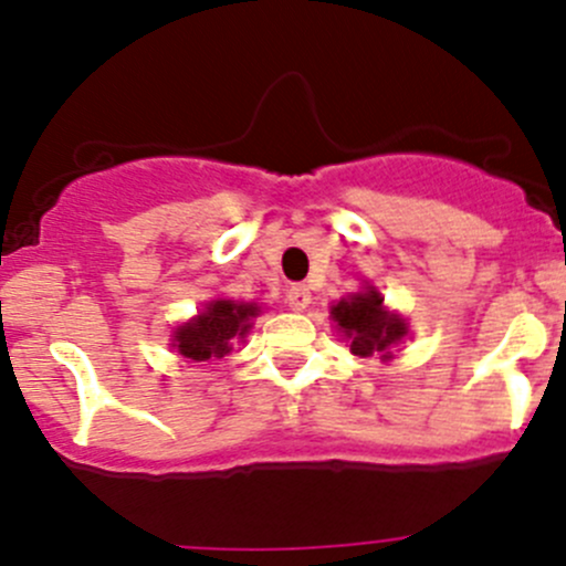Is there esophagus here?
I'll return each mask as SVG.
<instances>
[{"instance_id":"esophagus-1","label":"esophagus","mask_w":566,"mask_h":566,"mask_svg":"<svg viewBox=\"0 0 566 566\" xmlns=\"http://www.w3.org/2000/svg\"><path fill=\"white\" fill-rule=\"evenodd\" d=\"M287 304H290V310L304 312L306 306L312 304V293H310V287H304V284H293V287L287 290Z\"/></svg>"}]
</instances>
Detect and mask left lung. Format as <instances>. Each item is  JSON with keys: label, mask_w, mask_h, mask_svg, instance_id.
I'll return each instance as SVG.
<instances>
[{"label": "left lung", "mask_w": 566, "mask_h": 566, "mask_svg": "<svg viewBox=\"0 0 566 566\" xmlns=\"http://www.w3.org/2000/svg\"><path fill=\"white\" fill-rule=\"evenodd\" d=\"M339 328L350 339V350L356 356H389V350L405 336L402 317L389 315L384 310V298L378 290L356 293L342 298L331 310Z\"/></svg>", "instance_id": "8db88e82"}]
</instances>
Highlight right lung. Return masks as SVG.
<instances>
[{"mask_svg":"<svg viewBox=\"0 0 566 566\" xmlns=\"http://www.w3.org/2000/svg\"><path fill=\"white\" fill-rule=\"evenodd\" d=\"M256 315V306L235 304V301H216L191 323L180 325L175 334L177 353L191 361L224 358L232 350V339L251 328L249 319Z\"/></svg>","mask_w":566,"mask_h":566,"instance_id":"obj_1","label":"right lung"}]
</instances>
